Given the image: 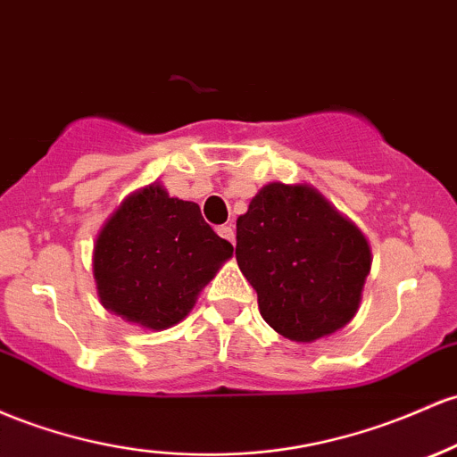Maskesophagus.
Listing matches in <instances>:
<instances>
[{"mask_svg": "<svg viewBox=\"0 0 457 457\" xmlns=\"http://www.w3.org/2000/svg\"><path fill=\"white\" fill-rule=\"evenodd\" d=\"M217 232H219L220 238H225V240H228V243L234 245V237H237V234H234L232 225H220Z\"/></svg>", "mask_w": 457, "mask_h": 457, "instance_id": "esophagus-1", "label": "esophagus"}]
</instances>
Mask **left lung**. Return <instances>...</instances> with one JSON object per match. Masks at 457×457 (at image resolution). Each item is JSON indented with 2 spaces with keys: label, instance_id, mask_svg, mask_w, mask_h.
<instances>
[{
  "label": "left lung",
  "instance_id": "8db88e82",
  "mask_svg": "<svg viewBox=\"0 0 457 457\" xmlns=\"http://www.w3.org/2000/svg\"><path fill=\"white\" fill-rule=\"evenodd\" d=\"M237 260L270 328L314 343L358 312L370 247L317 188L270 182L237 220Z\"/></svg>",
  "mask_w": 457,
  "mask_h": 457
}]
</instances>
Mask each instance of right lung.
I'll list each match as a JSON object with an SVG mask.
<instances>
[{
  "mask_svg": "<svg viewBox=\"0 0 457 457\" xmlns=\"http://www.w3.org/2000/svg\"><path fill=\"white\" fill-rule=\"evenodd\" d=\"M232 252L197 204L169 197L154 182L106 220L95 243L93 275L104 308L160 332L187 317Z\"/></svg>",
  "mask_w": 457,
  "mask_h": 457,
  "instance_id": "add662e5",
  "label": "right lung"
}]
</instances>
